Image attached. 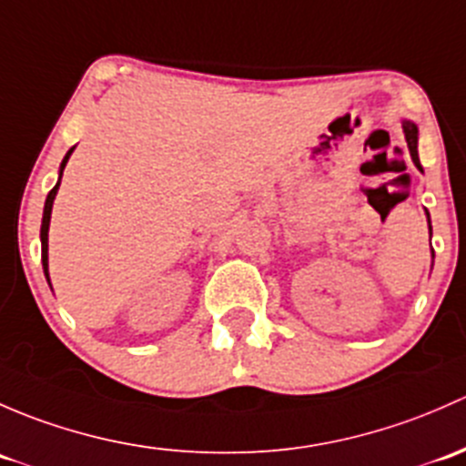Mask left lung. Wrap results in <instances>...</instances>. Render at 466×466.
<instances>
[{
  "label": "left lung",
  "mask_w": 466,
  "mask_h": 466,
  "mask_svg": "<svg viewBox=\"0 0 466 466\" xmlns=\"http://www.w3.org/2000/svg\"><path fill=\"white\" fill-rule=\"evenodd\" d=\"M404 134H406V143H409V150L412 157V163L421 170L420 166V155H417V126L412 121H404ZM431 224V222H429Z\"/></svg>",
  "instance_id": "8db88e82"
}]
</instances>
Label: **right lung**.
<instances>
[{
	"label": "right lung",
	"mask_w": 466,
	"mask_h": 466,
	"mask_svg": "<svg viewBox=\"0 0 466 466\" xmlns=\"http://www.w3.org/2000/svg\"><path fill=\"white\" fill-rule=\"evenodd\" d=\"M71 152H74V147H71L69 152H66V157L62 159L60 163V177H57V184L51 188V193L46 195V201H45V215H42V228H40V239H42V267H45V276L46 280H49V222H51V208H54V199L57 195V188H60V179H62V170H65L66 161H69ZM51 285V280H49Z\"/></svg>",
	"instance_id": "obj_1"
}]
</instances>
